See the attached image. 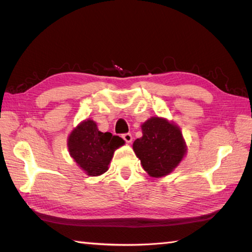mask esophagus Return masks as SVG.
Instances as JSON below:
<instances>
[{
	"mask_svg": "<svg viewBox=\"0 0 252 252\" xmlns=\"http://www.w3.org/2000/svg\"><path fill=\"white\" fill-rule=\"evenodd\" d=\"M122 138H123V140H125V141H126V143H131V142H132V135H131V133L123 134Z\"/></svg>",
	"mask_w": 252,
	"mask_h": 252,
	"instance_id": "34e87169",
	"label": "esophagus"
}]
</instances>
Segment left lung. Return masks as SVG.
Returning <instances> with one entry per match:
<instances>
[{
    "label": "left lung",
    "instance_id": "1",
    "mask_svg": "<svg viewBox=\"0 0 252 252\" xmlns=\"http://www.w3.org/2000/svg\"><path fill=\"white\" fill-rule=\"evenodd\" d=\"M142 136L133 142V151L149 176L162 178L176 169L187 155V144L176 123L152 117L141 126Z\"/></svg>",
    "mask_w": 252,
    "mask_h": 252
}]
</instances>
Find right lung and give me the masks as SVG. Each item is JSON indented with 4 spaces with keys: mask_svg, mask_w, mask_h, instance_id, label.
Wrapping results in <instances>:
<instances>
[{
    "mask_svg": "<svg viewBox=\"0 0 252 252\" xmlns=\"http://www.w3.org/2000/svg\"><path fill=\"white\" fill-rule=\"evenodd\" d=\"M125 143L120 136L99 131L91 119L80 122L67 136L70 156L90 177L101 176L108 171L114 151Z\"/></svg>",
    "mask_w": 252,
    "mask_h": 252,
    "instance_id": "1",
    "label": "right lung"
}]
</instances>
